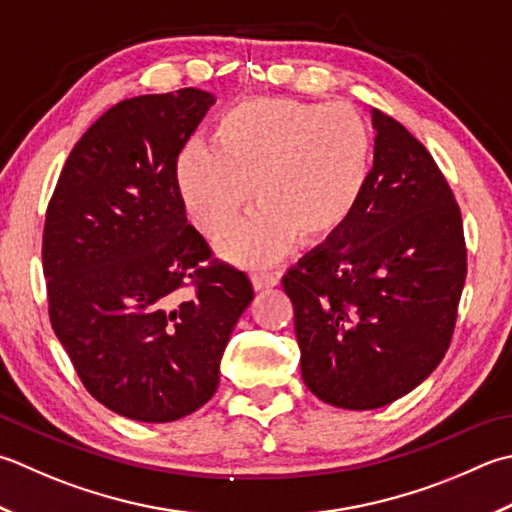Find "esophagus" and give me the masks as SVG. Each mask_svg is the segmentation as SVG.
Segmentation results:
<instances>
[{"instance_id":"esophagus-1","label":"esophagus","mask_w":512,"mask_h":512,"mask_svg":"<svg viewBox=\"0 0 512 512\" xmlns=\"http://www.w3.org/2000/svg\"><path fill=\"white\" fill-rule=\"evenodd\" d=\"M250 282H253L255 290L273 288V286L279 284V275H273V273H253V275H250Z\"/></svg>"}]
</instances>
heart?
<instances>
[{
    "label": "heart",
    "mask_w": 512,
    "mask_h": 512,
    "mask_svg": "<svg viewBox=\"0 0 512 512\" xmlns=\"http://www.w3.org/2000/svg\"><path fill=\"white\" fill-rule=\"evenodd\" d=\"M373 173V135L357 108L288 97L246 99L219 117L215 146L190 142L175 164L186 213L206 237L233 230L250 206L262 210L228 239L239 264L277 262L293 246L322 244L362 204Z\"/></svg>",
    "instance_id": "b5f03b06"
}]
</instances>
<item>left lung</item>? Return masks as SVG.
Instances as JSON below:
<instances>
[{
    "label": "left lung",
    "mask_w": 512,
    "mask_h": 512,
    "mask_svg": "<svg viewBox=\"0 0 512 512\" xmlns=\"http://www.w3.org/2000/svg\"><path fill=\"white\" fill-rule=\"evenodd\" d=\"M362 204L284 277L302 377L322 402L373 410L442 362L466 282L462 210L426 146L373 110Z\"/></svg>",
    "instance_id": "1"
}]
</instances>
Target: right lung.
Instances as JSON below:
<instances>
[{
	"instance_id": "1",
	"label": "right lung",
	"mask_w": 512,
	"mask_h": 512,
	"mask_svg": "<svg viewBox=\"0 0 512 512\" xmlns=\"http://www.w3.org/2000/svg\"><path fill=\"white\" fill-rule=\"evenodd\" d=\"M213 102L179 88L115 104L70 150L46 208L50 324L88 393L137 422H175L215 395L253 302L244 270L188 224L175 182Z\"/></svg>"
}]
</instances>
